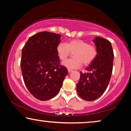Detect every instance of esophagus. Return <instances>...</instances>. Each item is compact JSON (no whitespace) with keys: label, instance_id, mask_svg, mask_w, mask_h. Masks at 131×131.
Masks as SVG:
<instances>
[{"label":"esophagus","instance_id":"esophagus-1","mask_svg":"<svg viewBox=\"0 0 131 131\" xmlns=\"http://www.w3.org/2000/svg\"><path fill=\"white\" fill-rule=\"evenodd\" d=\"M73 71V70L72 69H68V72L69 73H70V72H71V71Z\"/></svg>","mask_w":131,"mask_h":131}]
</instances>
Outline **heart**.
<instances>
[{"instance_id": "obj_1", "label": "heart", "mask_w": 131, "mask_h": 131, "mask_svg": "<svg viewBox=\"0 0 131 131\" xmlns=\"http://www.w3.org/2000/svg\"><path fill=\"white\" fill-rule=\"evenodd\" d=\"M73 53V59L64 61L62 64L68 69H77L84 65H89L97 56V49L94 45L80 39H73L67 43L61 42L57 46V53L60 60H64Z\"/></svg>"}]
</instances>
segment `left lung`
<instances>
[{"instance_id": "left-lung-1", "label": "left lung", "mask_w": 131, "mask_h": 131, "mask_svg": "<svg viewBox=\"0 0 131 131\" xmlns=\"http://www.w3.org/2000/svg\"><path fill=\"white\" fill-rule=\"evenodd\" d=\"M93 41L97 49V56L86 69L90 73L80 72L76 86L79 95L89 101L97 99L106 90L112 76L114 58L110 41L100 37H96Z\"/></svg>"}]
</instances>
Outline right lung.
Instances as JSON below:
<instances>
[{
    "label": "right lung",
    "instance_id": "obj_1",
    "mask_svg": "<svg viewBox=\"0 0 131 131\" xmlns=\"http://www.w3.org/2000/svg\"><path fill=\"white\" fill-rule=\"evenodd\" d=\"M61 35L48 31L35 34L22 49L21 69L29 92L41 101L57 95L68 71L57 53Z\"/></svg>",
    "mask_w": 131,
    "mask_h": 131
}]
</instances>
